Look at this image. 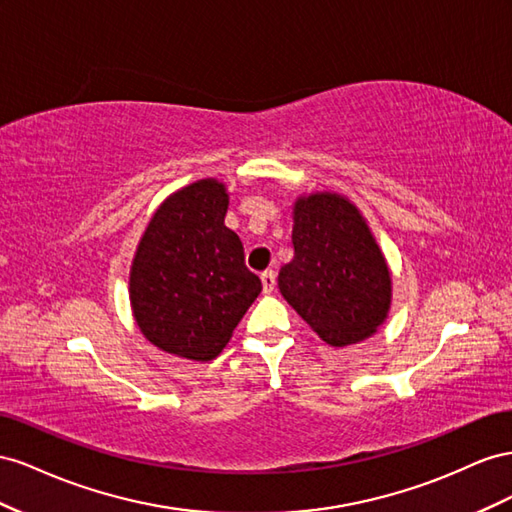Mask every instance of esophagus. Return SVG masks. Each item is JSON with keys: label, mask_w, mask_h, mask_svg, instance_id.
Listing matches in <instances>:
<instances>
[{"label": "esophagus", "mask_w": 512, "mask_h": 512, "mask_svg": "<svg viewBox=\"0 0 512 512\" xmlns=\"http://www.w3.org/2000/svg\"><path fill=\"white\" fill-rule=\"evenodd\" d=\"M261 285H264V294H272L276 287V276L272 270H266L264 274H261Z\"/></svg>", "instance_id": "obj_1"}]
</instances>
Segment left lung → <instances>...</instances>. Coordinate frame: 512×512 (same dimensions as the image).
<instances>
[{"label": "left lung", "instance_id": "obj_1", "mask_svg": "<svg viewBox=\"0 0 512 512\" xmlns=\"http://www.w3.org/2000/svg\"><path fill=\"white\" fill-rule=\"evenodd\" d=\"M294 259L279 289L332 347L373 337L392 304V274L367 218L339 193L300 195L291 208Z\"/></svg>", "mask_w": 512, "mask_h": 512}]
</instances>
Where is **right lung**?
Returning a JSON list of instances; mask_svg holds the SVG:
<instances>
[{"mask_svg":"<svg viewBox=\"0 0 512 512\" xmlns=\"http://www.w3.org/2000/svg\"><path fill=\"white\" fill-rule=\"evenodd\" d=\"M227 208L223 182L197 180L160 203L137 244L130 309L143 337L167 354L214 360L259 296V276L225 225Z\"/></svg>","mask_w":512,"mask_h":512,"instance_id":"obj_1","label":"right lung"}]
</instances>
